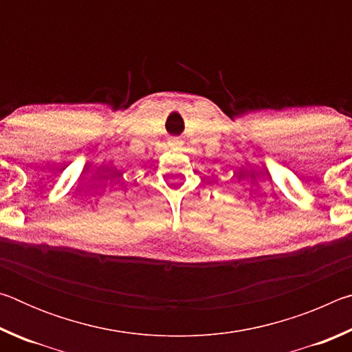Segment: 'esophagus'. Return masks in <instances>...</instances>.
Here are the masks:
<instances>
[{"instance_id":"34e87169","label":"esophagus","mask_w":352,"mask_h":352,"mask_svg":"<svg viewBox=\"0 0 352 352\" xmlns=\"http://www.w3.org/2000/svg\"><path fill=\"white\" fill-rule=\"evenodd\" d=\"M170 144H172V146H180L182 141L178 140V138H172V140H170Z\"/></svg>"}]
</instances>
